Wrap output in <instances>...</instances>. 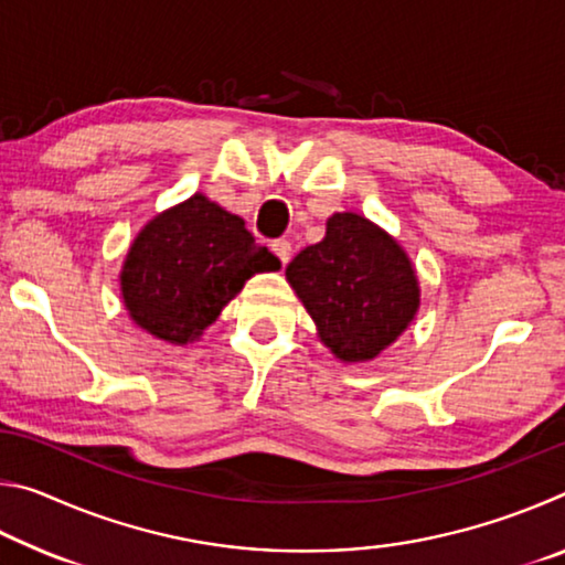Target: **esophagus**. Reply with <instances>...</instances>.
<instances>
[{"label": "esophagus", "mask_w": 565, "mask_h": 565, "mask_svg": "<svg viewBox=\"0 0 565 565\" xmlns=\"http://www.w3.org/2000/svg\"><path fill=\"white\" fill-rule=\"evenodd\" d=\"M271 252L279 256V262L286 266L291 259V242L289 238H276V242H271Z\"/></svg>", "instance_id": "34e87169"}]
</instances>
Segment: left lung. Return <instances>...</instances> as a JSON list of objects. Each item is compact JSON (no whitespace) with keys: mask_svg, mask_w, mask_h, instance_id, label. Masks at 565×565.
Here are the masks:
<instances>
[{"mask_svg":"<svg viewBox=\"0 0 565 565\" xmlns=\"http://www.w3.org/2000/svg\"><path fill=\"white\" fill-rule=\"evenodd\" d=\"M286 281L343 363L376 359L414 321L420 289L408 254L361 214H333L327 236L286 266Z\"/></svg>","mask_w":565,"mask_h":565,"instance_id":"obj_1","label":"left lung"}]
</instances>
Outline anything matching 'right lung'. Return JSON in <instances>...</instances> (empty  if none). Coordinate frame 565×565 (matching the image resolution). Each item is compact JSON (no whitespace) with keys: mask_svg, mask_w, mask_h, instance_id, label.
Here are the masks:
<instances>
[{"mask_svg":"<svg viewBox=\"0 0 565 565\" xmlns=\"http://www.w3.org/2000/svg\"><path fill=\"white\" fill-rule=\"evenodd\" d=\"M281 269L244 218L204 194L157 214L129 246L121 299L137 327L167 343L196 341L254 274Z\"/></svg>","mask_w":565,"mask_h":565,"instance_id":"right-lung-1","label":"right lung"}]
</instances>
